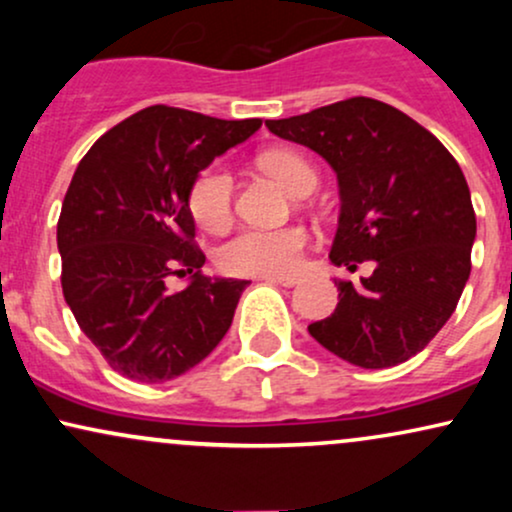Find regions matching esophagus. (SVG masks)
<instances>
[{"mask_svg": "<svg viewBox=\"0 0 512 512\" xmlns=\"http://www.w3.org/2000/svg\"><path fill=\"white\" fill-rule=\"evenodd\" d=\"M262 281H267V284H279V286H296L298 284L296 276H262Z\"/></svg>", "mask_w": 512, "mask_h": 512, "instance_id": "obj_1", "label": "esophagus"}]
</instances>
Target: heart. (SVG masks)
<instances>
[{"mask_svg": "<svg viewBox=\"0 0 512 512\" xmlns=\"http://www.w3.org/2000/svg\"><path fill=\"white\" fill-rule=\"evenodd\" d=\"M262 166L274 175L286 190L296 197L310 195L317 185L313 166L296 151H269ZM233 175L221 163L204 168L192 182L190 211L195 221L207 231H219L231 221L233 214ZM308 236L303 228L289 226L267 231V228H240L236 236L216 250V262L223 272L238 276H276L291 274L301 264Z\"/></svg>", "mask_w": 512, "mask_h": 512, "instance_id": "heart-1", "label": "heart"}]
</instances>
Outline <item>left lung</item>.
Wrapping results in <instances>:
<instances>
[{
  "mask_svg": "<svg viewBox=\"0 0 512 512\" xmlns=\"http://www.w3.org/2000/svg\"><path fill=\"white\" fill-rule=\"evenodd\" d=\"M269 132L313 149L339 182L330 260L361 284L337 279L339 303L310 337L361 368H390L419 354L455 313L472 272L477 216L462 168L402 110L349 98L305 115L267 120Z\"/></svg>",
  "mask_w": 512,
  "mask_h": 512,
  "instance_id": "8db88e82",
  "label": "left lung"
}]
</instances>
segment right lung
Here are the masks:
<instances>
[{"label": "right lung", "instance_id": "1", "mask_svg": "<svg viewBox=\"0 0 512 512\" xmlns=\"http://www.w3.org/2000/svg\"><path fill=\"white\" fill-rule=\"evenodd\" d=\"M260 127V117L151 105L108 129L76 166L57 221L64 301L125 378H178L231 327L250 281L202 274L190 190L216 156ZM173 273L191 274L178 294L165 286Z\"/></svg>", "mask_w": 512, "mask_h": 512}]
</instances>
